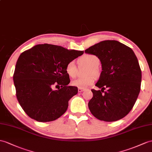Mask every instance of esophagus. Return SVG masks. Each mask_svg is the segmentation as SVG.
Listing matches in <instances>:
<instances>
[{
	"label": "esophagus",
	"instance_id": "esophagus-1",
	"mask_svg": "<svg viewBox=\"0 0 152 152\" xmlns=\"http://www.w3.org/2000/svg\"><path fill=\"white\" fill-rule=\"evenodd\" d=\"M84 90H85L84 88H78V91L79 92H82V91H83Z\"/></svg>",
	"mask_w": 152,
	"mask_h": 152
}]
</instances>
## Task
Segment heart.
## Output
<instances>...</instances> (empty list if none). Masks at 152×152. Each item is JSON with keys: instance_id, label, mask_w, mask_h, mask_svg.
I'll use <instances>...</instances> for the list:
<instances>
[{"instance_id": "b5f03b06", "label": "heart", "mask_w": 152, "mask_h": 152, "mask_svg": "<svg viewBox=\"0 0 152 152\" xmlns=\"http://www.w3.org/2000/svg\"><path fill=\"white\" fill-rule=\"evenodd\" d=\"M79 63L81 64H86L89 66V68L88 69L87 74H94V75H97L99 72L98 64L99 63V58L95 55L93 54H86L79 58ZM66 73L67 75L73 78L76 76L77 68L73 61H69L66 64L65 68ZM95 77L93 75H90L83 78H78L72 81V84L74 86L79 88H86L90 86L94 83Z\"/></svg>"}]
</instances>
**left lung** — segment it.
Listing matches in <instances>:
<instances>
[{
    "mask_svg": "<svg viewBox=\"0 0 152 152\" xmlns=\"http://www.w3.org/2000/svg\"><path fill=\"white\" fill-rule=\"evenodd\" d=\"M84 52L96 55L102 66L95 84L101 90H91L94 95L88 102L91 113L101 121L121 119L134 107L140 90L141 70L134 51L117 40H107Z\"/></svg>",
    "mask_w": 152,
    "mask_h": 152,
    "instance_id": "obj_1",
    "label": "left lung"
}]
</instances>
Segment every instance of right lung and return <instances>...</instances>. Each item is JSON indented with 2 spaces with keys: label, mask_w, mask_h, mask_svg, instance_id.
I'll return each instance as SVG.
<instances>
[{
  "label": "right lung",
  "mask_w": 152,
  "mask_h": 152,
  "mask_svg": "<svg viewBox=\"0 0 152 152\" xmlns=\"http://www.w3.org/2000/svg\"><path fill=\"white\" fill-rule=\"evenodd\" d=\"M83 53V51L44 44L20 54L13 81L18 101L29 117L50 122L66 112L69 100L78 92L77 87L68 86L70 80L66 66ZM53 85L59 86L58 90H53Z\"/></svg>",
  "instance_id": "add662e5"
}]
</instances>
